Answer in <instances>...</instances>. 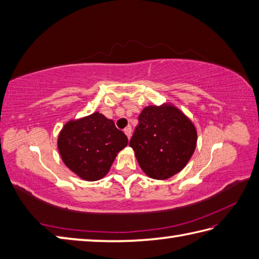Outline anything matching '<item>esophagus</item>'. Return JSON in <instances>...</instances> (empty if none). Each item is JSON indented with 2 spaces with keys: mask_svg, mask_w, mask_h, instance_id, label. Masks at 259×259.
I'll list each match as a JSON object with an SVG mask.
<instances>
[{
  "mask_svg": "<svg viewBox=\"0 0 259 259\" xmlns=\"http://www.w3.org/2000/svg\"><path fill=\"white\" fill-rule=\"evenodd\" d=\"M123 131H124L125 136L128 137V139H130V138H131V134H133V130H131V126H130V125L126 126V128H125Z\"/></svg>",
  "mask_w": 259,
  "mask_h": 259,
  "instance_id": "34e87169",
  "label": "esophagus"
}]
</instances>
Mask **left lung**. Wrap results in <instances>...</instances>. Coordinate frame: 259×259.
Returning <instances> with one entry per match:
<instances>
[{"label":"left lung","instance_id":"1","mask_svg":"<svg viewBox=\"0 0 259 259\" xmlns=\"http://www.w3.org/2000/svg\"><path fill=\"white\" fill-rule=\"evenodd\" d=\"M196 141L197 131L191 119L177 106L166 102L143 109L129 146L144 173L163 181L187 165Z\"/></svg>","mask_w":259,"mask_h":259}]
</instances>
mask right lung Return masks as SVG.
Here are the masks:
<instances>
[{
    "label": "right lung",
    "instance_id": "right-lung-1",
    "mask_svg": "<svg viewBox=\"0 0 259 259\" xmlns=\"http://www.w3.org/2000/svg\"><path fill=\"white\" fill-rule=\"evenodd\" d=\"M126 145V136L100 112L70 119L57 138L64 164L79 179L89 182L103 179Z\"/></svg>",
    "mask_w": 259,
    "mask_h": 259
}]
</instances>
